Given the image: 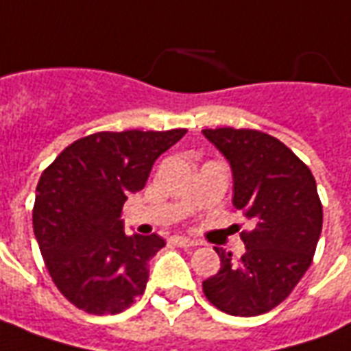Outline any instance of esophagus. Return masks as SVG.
I'll return each mask as SVG.
<instances>
[{"mask_svg": "<svg viewBox=\"0 0 351 351\" xmlns=\"http://www.w3.org/2000/svg\"><path fill=\"white\" fill-rule=\"evenodd\" d=\"M173 243L178 245V247H184V249H193V247H197V241L195 239H190V237H182V235H176L171 239Z\"/></svg>", "mask_w": 351, "mask_h": 351, "instance_id": "34e87169", "label": "esophagus"}]
</instances>
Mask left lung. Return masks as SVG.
<instances>
[{
  "mask_svg": "<svg viewBox=\"0 0 351 351\" xmlns=\"http://www.w3.org/2000/svg\"><path fill=\"white\" fill-rule=\"evenodd\" d=\"M228 159L234 175V205L252 222L241 232L239 261L215 247L218 274L203 293L220 312L252 317L274 310L291 295L313 261L323 226L312 171L285 144L254 129H203Z\"/></svg>",
  "mask_w": 351,
  "mask_h": 351,
  "instance_id": "left-lung-1",
  "label": "left lung"
}]
</instances>
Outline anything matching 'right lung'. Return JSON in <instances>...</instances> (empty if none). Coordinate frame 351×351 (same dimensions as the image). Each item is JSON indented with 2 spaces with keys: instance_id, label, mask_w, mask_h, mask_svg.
I'll use <instances>...</instances> for the list:
<instances>
[{
  "instance_id": "add662e5",
  "label": "right lung",
  "mask_w": 351,
  "mask_h": 351,
  "mask_svg": "<svg viewBox=\"0 0 351 351\" xmlns=\"http://www.w3.org/2000/svg\"><path fill=\"white\" fill-rule=\"evenodd\" d=\"M186 129L83 136L60 152L39 178L34 234L56 289L93 315L119 313L144 293L148 262L165 239L127 235L121 210L146 186L156 159Z\"/></svg>"
}]
</instances>
